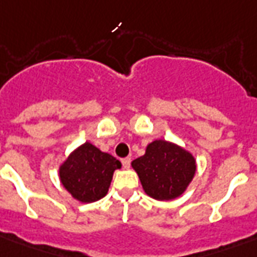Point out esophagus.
I'll list each match as a JSON object with an SVG mask.
<instances>
[{"instance_id": "obj_1", "label": "esophagus", "mask_w": 257, "mask_h": 257, "mask_svg": "<svg viewBox=\"0 0 257 257\" xmlns=\"http://www.w3.org/2000/svg\"><path fill=\"white\" fill-rule=\"evenodd\" d=\"M131 161H132V159H131V157H125V159H122V160H121V163H122V167H124L125 169H128L129 167H131Z\"/></svg>"}]
</instances>
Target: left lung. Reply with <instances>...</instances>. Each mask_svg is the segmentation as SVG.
Wrapping results in <instances>:
<instances>
[{"label":"left lung","mask_w":257,"mask_h":257,"mask_svg":"<svg viewBox=\"0 0 257 257\" xmlns=\"http://www.w3.org/2000/svg\"><path fill=\"white\" fill-rule=\"evenodd\" d=\"M143 189L152 199L169 201L187 191L195 177L196 159L183 147L165 140L147 145L145 153L132 161Z\"/></svg>","instance_id":"obj_1"}]
</instances>
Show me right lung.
Returning a JSON list of instances; mask_svg holds the SVG:
<instances>
[{"mask_svg": "<svg viewBox=\"0 0 257 257\" xmlns=\"http://www.w3.org/2000/svg\"><path fill=\"white\" fill-rule=\"evenodd\" d=\"M121 163L109 153L84 143L62 161L58 176L62 187L80 203H94L109 191L113 173Z\"/></svg>", "mask_w": 257, "mask_h": 257, "instance_id": "right-lung-1", "label": "right lung"}]
</instances>
